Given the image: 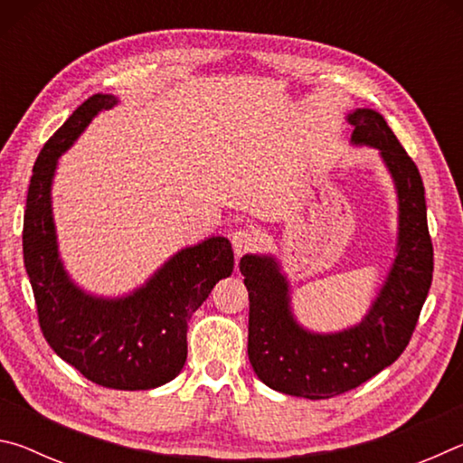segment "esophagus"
<instances>
[{"instance_id":"1","label":"esophagus","mask_w":463,"mask_h":463,"mask_svg":"<svg viewBox=\"0 0 463 463\" xmlns=\"http://www.w3.org/2000/svg\"><path fill=\"white\" fill-rule=\"evenodd\" d=\"M257 242H260L257 241V234L250 229H239L237 232H232V249L237 257L253 250L257 247Z\"/></svg>"}]
</instances>
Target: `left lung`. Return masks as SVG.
<instances>
[{"label": "left lung", "mask_w": 463, "mask_h": 463, "mask_svg": "<svg viewBox=\"0 0 463 463\" xmlns=\"http://www.w3.org/2000/svg\"><path fill=\"white\" fill-rule=\"evenodd\" d=\"M355 145L375 146L398 192V255L362 323L333 335L310 333L289 308L288 279L273 257L245 255L249 292L247 354L263 383L310 401L339 396L394 364L409 345L433 281V242L425 185L383 116L359 108L347 116Z\"/></svg>", "instance_id": "8db88e82"}]
</instances>
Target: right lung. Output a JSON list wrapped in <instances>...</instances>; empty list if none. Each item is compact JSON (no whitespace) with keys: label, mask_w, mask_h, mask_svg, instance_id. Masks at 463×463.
I'll use <instances>...</instances> for the list:
<instances>
[{"label":"right lung","mask_w":463,"mask_h":463,"mask_svg":"<svg viewBox=\"0 0 463 463\" xmlns=\"http://www.w3.org/2000/svg\"><path fill=\"white\" fill-rule=\"evenodd\" d=\"M118 104L96 93L46 140L34 163L24 210V265L33 286L38 323L54 354L93 383L114 390H151L182 372L187 323L229 278L234 255L229 239L210 237L182 249L143 288L127 298H96L77 288L62 269L51 210L57 159L93 116Z\"/></svg>","instance_id":"add662e5"}]
</instances>
